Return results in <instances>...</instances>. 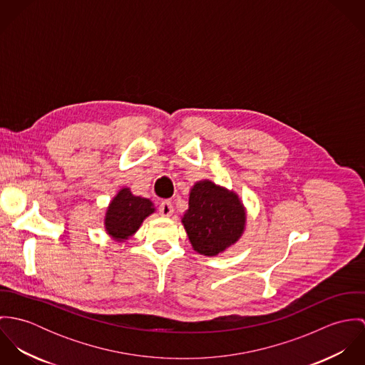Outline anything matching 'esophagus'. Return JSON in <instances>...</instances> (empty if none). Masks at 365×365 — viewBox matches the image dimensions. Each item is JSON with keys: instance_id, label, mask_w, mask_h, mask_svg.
<instances>
[{"instance_id": "34e87169", "label": "esophagus", "mask_w": 365, "mask_h": 365, "mask_svg": "<svg viewBox=\"0 0 365 365\" xmlns=\"http://www.w3.org/2000/svg\"><path fill=\"white\" fill-rule=\"evenodd\" d=\"M158 210H160V215L161 216H165V217H168V216H171L173 215V212H174V209H173V205H171V202L170 201H161L160 202V207H158Z\"/></svg>"}]
</instances>
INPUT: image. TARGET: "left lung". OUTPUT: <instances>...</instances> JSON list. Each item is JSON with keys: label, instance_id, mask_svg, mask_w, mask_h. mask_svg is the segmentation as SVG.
<instances>
[{"label": "left lung", "instance_id": "8db88e82", "mask_svg": "<svg viewBox=\"0 0 365 365\" xmlns=\"http://www.w3.org/2000/svg\"><path fill=\"white\" fill-rule=\"evenodd\" d=\"M192 249L204 256H217L233 246L246 227V208L235 191L209 180L194 184L188 209L181 217Z\"/></svg>", "mask_w": 365, "mask_h": 365}]
</instances>
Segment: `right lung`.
Here are the masks:
<instances>
[{
    "label": "right lung",
    "instance_id": "obj_1",
    "mask_svg": "<svg viewBox=\"0 0 365 365\" xmlns=\"http://www.w3.org/2000/svg\"><path fill=\"white\" fill-rule=\"evenodd\" d=\"M155 205L149 198L136 197L130 188L123 187L112 198L105 212V232L116 242H125L132 237L143 220L155 213Z\"/></svg>",
    "mask_w": 365,
    "mask_h": 365
}]
</instances>
